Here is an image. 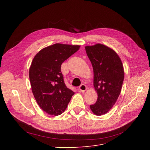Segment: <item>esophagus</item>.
<instances>
[{"mask_svg":"<svg viewBox=\"0 0 150 150\" xmlns=\"http://www.w3.org/2000/svg\"><path fill=\"white\" fill-rule=\"evenodd\" d=\"M86 89H87V87H86V86L84 84H81L79 87V89L81 92H84Z\"/></svg>","mask_w":150,"mask_h":150,"instance_id":"obj_1","label":"esophagus"}]
</instances>
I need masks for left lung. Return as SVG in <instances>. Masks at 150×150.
<instances>
[{
    "label": "left lung",
    "mask_w": 150,
    "mask_h": 150,
    "mask_svg": "<svg viewBox=\"0 0 150 150\" xmlns=\"http://www.w3.org/2000/svg\"><path fill=\"white\" fill-rule=\"evenodd\" d=\"M94 71V86L98 93L96 103L90 105L94 114H106L118 98L124 80V69L118 55L104 45L85 47Z\"/></svg>",
    "instance_id": "1"
}]
</instances>
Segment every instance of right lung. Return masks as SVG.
<instances>
[{
    "mask_svg": "<svg viewBox=\"0 0 150 150\" xmlns=\"http://www.w3.org/2000/svg\"><path fill=\"white\" fill-rule=\"evenodd\" d=\"M79 47L55 44L40 50L33 59L29 69L32 91L39 106L49 115H61L74 94L65 84L61 66Z\"/></svg>",
    "mask_w": 150,
    "mask_h": 150,
    "instance_id": "obj_1",
    "label": "right lung"
}]
</instances>
